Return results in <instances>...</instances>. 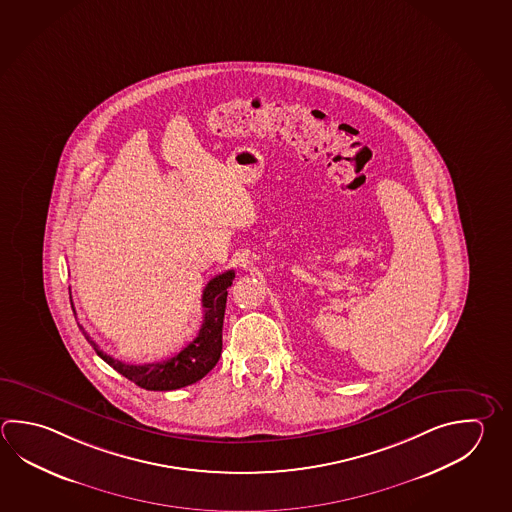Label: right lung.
Returning a JSON list of instances; mask_svg holds the SVG:
<instances>
[{
	"mask_svg": "<svg viewBox=\"0 0 512 512\" xmlns=\"http://www.w3.org/2000/svg\"><path fill=\"white\" fill-rule=\"evenodd\" d=\"M233 279H235V271L228 270L213 277L206 284L203 291V326L199 329V335L193 338L186 348L181 349L177 355L168 360L143 364V366L125 364L97 348L96 342L88 337L83 326H79V329H83L85 337L90 342V346L96 349L97 355L103 358L108 366L114 367L117 373L132 380L135 386L143 387L148 391H172L179 387L190 386L206 377L221 358L222 320H224L228 288L232 286Z\"/></svg>",
	"mask_w": 512,
	"mask_h": 512,
	"instance_id": "1",
	"label": "right lung"
}]
</instances>
